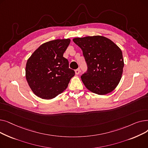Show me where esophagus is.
Instances as JSON below:
<instances>
[{"label": "esophagus", "mask_w": 148, "mask_h": 148, "mask_svg": "<svg viewBox=\"0 0 148 148\" xmlns=\"http://www.w3.org/2000/svg\"><path fill=\"white\" fill-rule=\"evenodd\" d=\"M80 73V70L79 69H77L75 70V73L76 75L79 74Z\"/></svg>", "instance_id": "1"}]
</instances>
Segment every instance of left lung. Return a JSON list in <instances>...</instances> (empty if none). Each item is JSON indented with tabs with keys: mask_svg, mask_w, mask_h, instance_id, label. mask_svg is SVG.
Segmentation results:
<instances>
[{
	"mask_svg": "<svg viewBox=\"0 0 148 148\" xmlns=\"http://www.w3.org/2000/svg\"><path fill=\"white\" fill-rule=\"evenodd\" d=\"M83 51L88 71L82 80L90 92L103 95L118 85L123 73L122 52L110 39L100 35L73 38Z\"/></svg>",
	"mask_w": 148,
	"mask_h": 148,
	"instance_id": "8db88e82",
	"label": "left lung"
}]
</instances>
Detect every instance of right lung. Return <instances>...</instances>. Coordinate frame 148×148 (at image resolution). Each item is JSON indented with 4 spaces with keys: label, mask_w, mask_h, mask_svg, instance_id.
I'll use <instances>...</instances> for the list:
<instances>
[{
    "label": "right lung",
    "mask_w": 148,
    "mask_h": 148,
    "mask_svg": "<svg viewBox=\"0 0 148 148\" xmlns=\"http://www.w3.org/2000/svg\"><path fill=\"white\" fill-rule=\"evenodd\" d=\"M70 39H58L41 45L27 59L26 79L37 97L50 99L63 92L75 75L63 57Z\"/></svg>",
    "instance_id": "obj_1"
}]
</instances>
